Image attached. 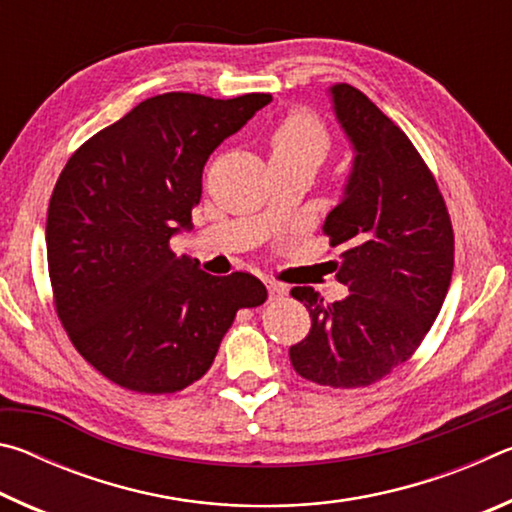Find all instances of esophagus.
Wrapping results in <instances>:
<instances>
[{
	"label": "esophagus",
	"instance_id": "34e87169",
	"mask_svg": "<svg viewBox=\"0 0 512 512\" xmlns=\"http://www.w3.org/2000/svg\"><path fill=\"white\" fill-rule=\"evenodd\" d=\"M266 289H268V300L275 302L287 296V287L284 284H277V282H266Z\"/></svg>",
	"mask_w": 512,
	"mask_h": 512
}]
</instances>
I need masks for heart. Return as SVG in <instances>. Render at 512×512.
Instances as JSON below:
<instances>
[{"instance_id":"obj_1","label":"heart","mask_w":512,"mask_h":512,"mask_svg":"<svg viewBox=\"0 0 512 512\" xmlns=\"http://www.w3.org/2000/svg\"><path fill=\"white\" fill-rule=\"evenodd\" d=\"M273 162H316L320 164L329 149H332V135L327 126L309 110H293L277 124L271 137Z\"/></svg>"}]
</instances>
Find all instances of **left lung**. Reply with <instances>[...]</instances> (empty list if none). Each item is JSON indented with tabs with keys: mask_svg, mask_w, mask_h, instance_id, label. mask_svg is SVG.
<instances>
[{
	"mask_svg": "<svg viewBox=\"0 0 512 512\" xmlns=\"http://www.w3.org/2000/svg\"><path fill=\"white\" fill-rule=\"evenodd\" d=\"M329 92L354 162L323 232L341 246L334 271L350 293L327 302L311 287L291 289L311 329L289 357L320 386L359 388L411 359L427 336L452 282L454 230L436 178L402 128L348 83Z\"/></svg>",
	"mask_w": 512,
	"mask_h": 512,
	"instance_id": "1",
	"label": "left lung"
}]
</instances>
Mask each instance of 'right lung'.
<instances>
[{
    "mask_svg": "<svg viewBox=\"0 0 512 512\" xmlns=\"http://www.w3.org/2000/svg\"><path fill=\"white\" fill-rule=\"evenodd\" d=\"M271 101L158 94L81 144L58 176L47 212L56 311L117 386L183 391L210 370L237 311L266 300L255 275H210L169 241L192 228L212 151Z\"/></svg>",
    "mask_w": 512,
    "mask_h": 512,
    "instance_id": "1",
    "label": "right lung"
}]
</instances>
